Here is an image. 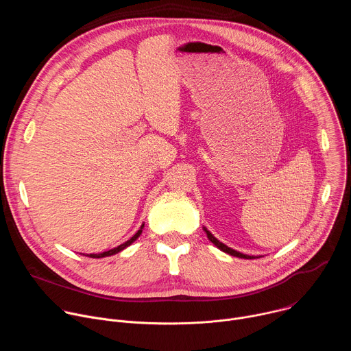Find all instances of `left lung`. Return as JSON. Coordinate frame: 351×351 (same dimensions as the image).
Segmentation results:
<instances>
[{"label": "left lung", "mask_w": 351, "mask_h": 351, "mask_svg": "<svg viewBox=\"0 0 351 351\" xmlns=\"http://www.w3.org/2000/svg\"><path fill=\"white\" fill-rule=\"evenodd\" d=\"M203 230L207 233V237L210 239V241L214 243V244L221 250V252H223V253H228V254H230V256H233V257L245 258V260H253V258H260V257H263V256H248V254H243V253H240V252H236V250H233V248L228 247L226 244H223L222 241H219L206 226H203Z\"/></svg>", "instance_id": "8db88e82"}]
</instances>
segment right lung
Here are the masks:
<instances>
[{
	"label": "right lung",
	"instance_id": "right-lung-1",
	"mask_svg": "<svg viewBox=\"0 0 351 351\" xmlns=\"http://www.w3.org/2000/svg\"><path fill=\"white\" fill-rule=\"evenodd\" d=\"M143 228H144V223L140 226V229L128 240V241H125V243H122L121 245H118V247H114V248H111V250H108V252H104V253H99V254H87V257H90V258H103V257H110V256H114V254H118L119 252H122V250H125L126 247H129L136 239H138L140 237V234H141V232H143Z\"/></svg>",
	"mask_w": 351,
	"mask_h": 351
}]
</instances>
